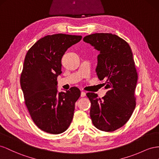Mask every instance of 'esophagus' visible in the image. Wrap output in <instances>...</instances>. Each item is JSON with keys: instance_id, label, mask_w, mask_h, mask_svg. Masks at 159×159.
<instances>
[{"instance_id": "1", "label": "esophagus", "mask_w": 159, "mask_h": 159, "mask_svg": "<svg viewBox=\"0 0 159 159\" xmlns=\"http://www.w3.org/2000/svg\"><path fill=\"white\" fill-rule=\"evenodd\" d=\"M80 96H81V97H85V96H86V93H85V92H84V91H82V92H81Z\"/></svg>"}]
</instances>
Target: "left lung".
I'll return each mask as SVG.
<instances>
[{
	"mask_svg": "<svg viewBox=\"0 0 159 159\" xmlns=\"http://www.w3.org/2000/svg\"><path fill=\"white\" fill-rule=\"evenodd\" d=\"M100 52L97 75L105 80V97L94 93L87 96L91 102L90 116L97 129L112 132L125 125L136 106L134 90L138 75L129 44L116 34L95 33L83 38Z\"/></svg>",
	"mask_w": 159,
	"mask_h": 159,
	"instance_id": "8db88e82",
	"label": "left lung"
}]
</instances>
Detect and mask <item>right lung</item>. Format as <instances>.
Masks as SVG:
<instances>
[{
    "instance_id": "1",
    "label": "right lung",
    "mask_w": 159,
    "mask_h": 159,
    "mask_svg": "<svg viewBox=\"0 0 159 159\" xmlns=\"http://www.w3.org/2000/svg\"><path fill=\"white\" fill-rule=\"evenodd\" d=\"M81 36H45L27 52L20 76L25 105L38 127L50 134H61L73 119L75 102L80 96L77 87L58 92L57 77L62 73L61 59Z\"/></svg>"
}]
</instances>
